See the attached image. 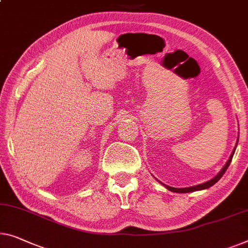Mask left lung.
<instances>
[{
	"instance_id": "obj_1",
	"label": "left lung",
	"mask_w": 248,
	"mask_h": 248,
	"mask_svg": "<svg viewBox=\"0 0 248 248\" xmlns=\"http://www.w3.org/2000/svg\"><path fill=\"white\" fill-rule=\"evenodd\" d=\"M237 141H238V139H237ZM236 146H237V143H236ZM235 150H236V147L234 148V150H232V155H231L230 159L227 160L226 165L224 166L223 169H221V170H220L218 173H217V175H216L215 177H214L213 179L208 180V182H206V183H204V184H201V185H197V186H191V187H188V188H173V187H170V186H167V185H165V187L167 188V189L170 190V191H173V193H183V194H184V193H191V191H196V190L207 189V188L212 187L213 185H215L217 182H218V180L221 178V177H223V175L225 173V171L227 170L228 166H230V165H231V162H232V156H234Z\"/></svg>"
}]
</instances>
